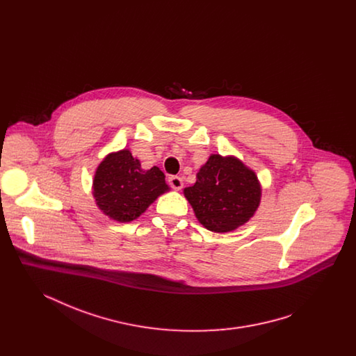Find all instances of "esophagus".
<instances>
[{"mask_svg":"<svg viewBox=\"0 0 356 356\" xmlns=\"http://www.w3.org/2000/svg\"><path fill=\"white\" fill-rule=\"evenodd\" d=\"M168 183L176 191H180L183 188V179L180 176H170Z\"/></svg>","mask_w":356,"mask_h":356,"instance_id":"esophagus-1","label":"esophagus"}]
</instances>
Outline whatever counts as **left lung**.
<instances>
[{"instance_id": "1", "label": "left lung", "mask_w": 356, "mask_h": 356, "mask_svg": "<svg viewBox=\"0 0 356 356\" xmlns=\"http://www.w3.org/2000/svg\"><path fill=\"white\" fill-rule=\"evenodd\" d=\"M184 196L200 224L212 232H231L256 212L261 186L254 170L234 156L211 154Z\"/></svg>"}]
</instances>
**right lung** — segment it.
<instances>
[{
  "label": "right lung",
  "instance_id": "right-lung-1",
  "mask_svg": "<svg viewBox=\"0 0 356 356\" xmlns=\"http://www.w3.org/2000/svg\"><path fill=\"white\" fill-rule=\"evenodd\" d=\"M157 167L143 170L128 149L109 153L97 167L93 197L104 215L120 222L135 220L163 193L168 192Z\"/></svg>",
  "mask_w": 356,
  "mask_h": 356
}]
</instances>
